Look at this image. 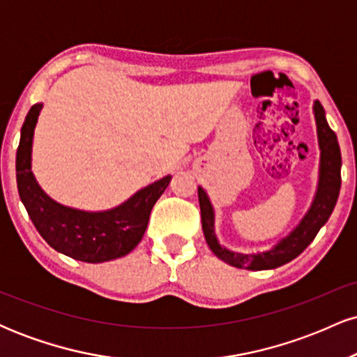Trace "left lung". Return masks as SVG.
<instances>
[{"label":"left lung","instance_id":"obj_1","mask_svg":"<svg viewBox=\"0 0 357 357\" xmlns=\"http://www.w3.org/2000/svg\"><path fill=\"white\" fill-rule=\"evenodd\" d=\"M314 112L315 122H317L319 146H321V178H319L317 195H315L312 206H310L305 218L302 220V223L273 250L258 253V255H243V253H233L221 248L215 236V228H213L211 203L208 199L206 192L203 191V188H198L204 238H206V243L211 248V252L221 258L225 264L247 270L277 268L280 265L289 264L290 260L301 255L312 243L315 235L329 220L331 213H333L335 203H337L339 190H341V149H339L337 136L327 124L321 102H315Z\"/></svg>","mask_w":357,"mask_h":357}]
</instances>
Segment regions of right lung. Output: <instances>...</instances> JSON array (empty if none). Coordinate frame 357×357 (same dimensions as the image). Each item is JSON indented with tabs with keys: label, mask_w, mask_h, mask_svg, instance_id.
Returning a JSON list of instances; mask_svg holds the SVG:
<instances>
[{
	"label": "right lung",
	"mask_w": 357,
	"mask_h": 357,
	"mask_svg": "<svg viewBox=\"0 0 357 357\" xmlns=\"http://www.w3.org/2000/svg\"><path fill=\"white\" fill-rule=\"evenodd\" d=\"M40 110L42 104H36L28 112L16 151V184L35 228L52 248L75 260L100 264L127 255L141 241L151 210L171 178L149 184L110 211L87 213L61 206L40 190L31 173V141Z\"/></svg>",
	"instance_id": "add662e5"
}]
</instances>
